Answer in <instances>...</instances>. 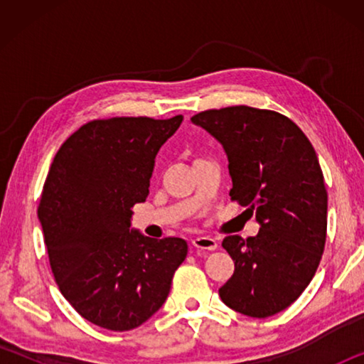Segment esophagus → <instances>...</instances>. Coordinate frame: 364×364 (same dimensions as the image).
<instances>
[{
	"label": "esophagus",
	"mask_w": 364,
	"mask_h": 364,
	"mask_svg": "<svg viewBox=\"0 0 364 364\" xmlns=\"http://www.w3.org/2000/svg\"><path fill=\"white\" fill-rule=\"evenodd\" d=\"M193 245L199 250H215L218 247V242L210 236H199L193 239Z\"/></svg>",
	"instance_id": "esophagus-1"
}]
</instances>
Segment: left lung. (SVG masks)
<instances>
[{
    "label": "left lung",
    "mask_w": 364,
    "mask_h": 364,
    "mask_svg": "<svg viewBox=\"0 0 364 364\" xmlns=\"http://www.w3.org/2000/svg\"><path fill=\"white\" fill-rule=\"evenodd\" d=\"M191 122L223 146L231 199L250 207L260 225L254 237L223 239L234 273L220 297L245 316H273L310 284L324 250L328 193L316 152L292 120L273 110L234 106Z\"/></svg>",
    "instance_id": "left-lung-1"
}]
</instances>
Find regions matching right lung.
I'll return each mask as SVG.
<instances>
[{"instance_id":"obj_1","label":"right lung","mask_w":364,"mask_h":364,"mask_svg":"<svg viewBox=\"0 0 364 364\" xmlns=\"http://www.w3.org/2000/svg\"><path fill=\"white\" fill-rule=\"evenodd\" d=\"M181 122L183 115L90 122L60 146L49 168L38 220L54 279L100 328L122 332L146 323L188 255L181 237L132 230V207L146 200L157 152Z\"/></svg>"}]
</instances>
